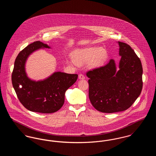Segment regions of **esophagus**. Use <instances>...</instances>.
<instances>
[{"instance_id": "1", "label": "esophagus", "mask_w": 156, "mask_h": 156, "mask_svg": "<svg viewBox=\"0 0 156 156\" xmlns=\"http://www.w3.org/2000/svg\"><path fill=\"white\" fill-rule=\"evenodd\" d=\"M78 78L80 80H84L85 79V76L82 74H80L79 75H78Z\"/></svg>"}]
</instances>
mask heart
<instances>
[{
  "label": "heart",
  "mask_w": 156,
  "mask_h": 156,
  "mask_svg": "<svg viewBox=\"0 0 156 156\" xmlns=\"http://www.w3.org/2000/svg\"><path fill=\"white\" fill-rule=\"evenodd\" d=\"M74 61L71 62L78 64L87 63L89 60V66L97 68L103 66L108 58L107 51L101 47H92L75 51L73 53Z\"/></svg>",
  "instance_id": "1"
}]
</instances>
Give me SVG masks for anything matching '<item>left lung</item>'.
Masks as SVG:
<instances>
[{"instance_id":"1","label":"left lung","mask_w":156,"mask_h":156,"mask_svg":"<svg viewBox=\"0 0 156 156\" xmlns=\"http://www.w3.org/2000/svg\"><path fill=\"white\" fill-rule=\"evenodd\" d=\"M121 56L119 70L113 59L103 67L87 73L89 98L98 111L114 113L129 108L141 94V61L129 45L118 41Z\"/></svg>"}]
</instances>
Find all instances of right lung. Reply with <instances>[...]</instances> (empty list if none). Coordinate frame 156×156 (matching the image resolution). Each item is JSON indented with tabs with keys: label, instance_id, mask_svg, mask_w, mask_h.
Listing matches in <instances>:
<instances>
[{
	"label": "right lung",
	"instance_id": "add662e5",
	"mask_svg": "<svg viewBox=\"0 0 156 156\" xmlns=\"http://www.w3.org/2000/svg\"><path fill=\"white\" fill-rule=\"evenodd\" d=\"M41 48L50 47L37 41L19 53L15 61L12 82L19 100L27 109L51 113L62 106L66 91L76 82L78 75L55 72L43 81L30 80L25 71L26 61L32 52Z\"/></svg>",
	"mask_w": 156,
	"mask_h": 156
}]
</instances>
